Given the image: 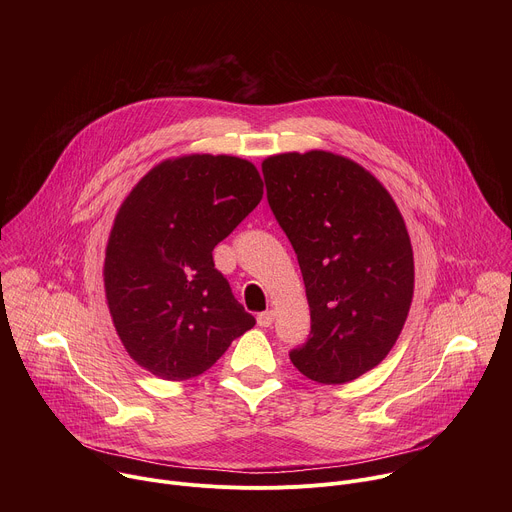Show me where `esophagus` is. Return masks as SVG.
Instances as JSON below:
<instances>
[{
  "mask_svg": "<svg viewBox=\"0 0 512 512\" xmlns=\"http://www.w3.org/2000/svg\"><path fill=\"white\" fill-rule=\"evenodd\" d=\"M273 320H275V312H273V310H265V312H261V314L257 316V324H259L261 328H269V326L273 324Z\"/></svg>",
  "mask_w": 512,
  "mask_h": 512,
  "instance_id": "esophagus-1",
  "label": "esophagus"
}]
</instances>
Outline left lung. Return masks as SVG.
Listing matches in <instances>:
<instances>
[{
    "label": "left lung",
    "instance_id": "left-lung-1",
    "mask_svg": "<svg viewBox=\"0 0 512 512\" xmlns=\"http://www.w3.org/2000/svg\"><path fill=\"white\" fill-rule=\"evenodd\" d=\"M261 170L310 304V338L289 358L316 383H350L391 352L411 308L403 216L369 170L332 152L269 156Z\"/></svg>",
    "mask_w": 512,
    "mask_h": 512
}]
</instances>
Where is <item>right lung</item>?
<instances>
[{"label": "right lung", "mask_w": 512, "mask_h": 512, "mask_svg": "<svg viewBox=\"0 0 512 512\" xmlns=\"http://www.w3.org/2000/svg\"><path fill=\"white\" fill-rule=\"evenodd\" d=\"M261 198L251 162L210 154L164 160L127 194L103 281L113 326L139 367L164 381L198 377L255 326L212 249Z\"/></svg>", "instance_id": "1"}]
</instances>
